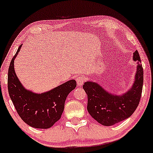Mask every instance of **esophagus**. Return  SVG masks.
<instances>
[{"instance_id":"34e87169","label":"esophagus","mask_w":153,"mask_h":153,"mask_svg":"<svg viewBox=\"0 0 153 153\" xmlns=\"http://www.w3.org/2000/svg\"><path fill=\"white\" fill-rule=\"evenodd\" d=\"M85 78L83 75H80L76 78V81L78 85H82V84H83V82H85Z\"/></svg>"}]
</instances>
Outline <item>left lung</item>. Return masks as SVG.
Masks as SVG:
<instances>
[{
	"label": "left lung",
	"instance_id": "1",
	"mask_svg": "<svg viewBox=\"0 0 153 153\" xmlns=\"http://www.w3.org/2000/svg\"><path fill=\"white\" fill-rule=\"evenodd\" d=\"M132 59L137 62V70L132 85L126 92L114 94L91 80L82 85L88 96V111L103 126H112L129 118L138 106L143 91V68L137 50Z\"/></svg>",
	"mask_w": 153,
	"mask_h": 153
}]
</instances>
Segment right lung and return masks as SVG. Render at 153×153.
Listing matches in <instances>:
<instances>
[{"instance_id": "obj_1", "label": "right lung", "mask_w": 153, "mask_h": 153, "mask_svg": "<svg viewBox=\"0 0 153 153\" xmlns=\"http://www.w3.org/2000/svg\"><path fill=\"white\" fill-rule=\"evenodd\" d=\"M20 45L11 59L8 73V89L16 110L26 124L36 129H48L60 119L68 95L76 87L73 79L46 92L28 90L20 82L14 69V60Z\"/></svg>"}]
</instances>
